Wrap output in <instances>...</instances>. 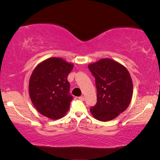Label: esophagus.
Returning <instances> with one entry per match:
<instances>
[{
	"label": "esophagus",
	"mask_w": 160,
	"mask_h": 160,
	"mask_svg": "<svg viewBox=\"0 0 160 160\" xmlns=\"http://www.w3.org/2000/svg\"><path fill=\"white\" fill-rule=\"evenodd\" d=\"M79 99L81 100V101H84L85 100V97H84V96H80L79 97Z\"/></svg>",
	"instance_id": "34e87169"
}]
</instances>
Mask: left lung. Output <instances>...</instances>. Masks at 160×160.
Masks as SVG:
<instances>
[{
  "label": "left lung",
  "mask_w": 160,
  "mask_h": 160,
  "mask_svg": "<svg viewBox=\"0 0 160 160\" xmlns=\"http://www.w3.org/2000/svg\"><path fill=\"white\" fill-rule=\"evenodd\" d=\"M88 68L95 78L97 102L90 112L96 119L111 121L123 112L132 95V82L125 67L109 58L90 64Z\"/></svg>",
  "instance_id": "8db88e82"
}]
</instances>
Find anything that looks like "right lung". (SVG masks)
I'll return each mask as SVG.
<instances>
[{
  "label": "right lung",
  "instance_id": "obj_1",
  "mask_svg": "<svg viewBox=\"0 0 160 160\" xmlns=\"http://www.w3.org/2000/svg\"><path fill=\"white\" fill-rule=\"evenodd\" d=\"M73 65L61 58H50L36 67L29 83L30 99L38 112L53 119L63 117L73 97L68 75Z\"/></svg>",
  "mask_w": 160,
  "mask_h": 160
}]
</instances>
